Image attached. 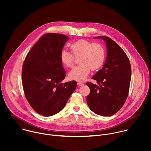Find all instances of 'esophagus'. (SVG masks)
<instances>
[{
    "label": "esophagus",
    "instance_id": "1",
    "mask_svg": "<svg viewBox=\"0 0 151 151\" xmlns=\"http://www.w3.org/2000/svg\"><path fill=\"white\" fill-rule=\"evenodd\" d=\"M77 84H78V86H82V85H83V83L80 82H78Z\"/></svg>",
    "mask_w": 151,
    "mask_h": 151
}]
</instances>
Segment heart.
I'll use <instances>...</instances> for the list:
<instances>
[{
  "instance_id": "heart-1",
  "label": "heart",
  "mask_w": 151,
  "mask_h": 151,
  "mask_svg": "<svg viewBox=\"0 0 151 151\" xmlns=\"http://www.w3.org/2000/svg\"><path fill=\"white\" fill-rule=\"evenodd\" d=\"M70 49L75 58L80 57L78 58L79 65L74 67L69 73L68 76L71 80L83 81L87 78L91 69H99L104 61L105 50L99 43H92L87 40L81 39L72 44ZM73 56L66 50L61 51L60 60L64 66L71 68L73 66L75 58Z\"/></svg>"
}]
</instances>
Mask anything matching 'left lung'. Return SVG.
Returning a JSON list of instances; mask_svg holds the SVG:
<instances>
[{
    "label": "left lung",
    "instance_id": "obj_1",
    "mask_svg": "<svg viewBox=\"0 0 151 151\" xmlns=\"http://www.w3.org/2000/svg\"><path fill=\"white\" fill-rule=\"evenodd\" d=\"M106 43V59L101 70L92 78L99 85L87 82L90 93L87 97L90 109L97 115L109 116L118 112L127 98L132 76L129 59L111 38L97 36Z\"/></svg>",
    "mask_w": 151,
    "mask_h": 151
}]
</instances>
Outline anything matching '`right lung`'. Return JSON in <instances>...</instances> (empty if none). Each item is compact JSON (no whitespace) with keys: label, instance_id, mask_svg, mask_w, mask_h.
I'll use <instances>...</instances> for the list:
<instances>
[{"label":"right lung","instance_id":"right-lung-1","mask_svg":"<svg viewBox=\"0 0 151 151\" xmlns=\"http://www.w3.org/2000/svg\"><path fill=\"white\" fill-rule=\"evenodd\" d=\"M68 36L58 33L43 35L28 52L22 69L26 97L39 114L50 116L61 111L76 88V82L61 81L66 72L60 53Z\"/></svg>","mask_w":151,"mask_h":151}]
</instances>
